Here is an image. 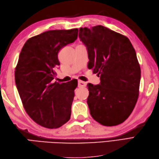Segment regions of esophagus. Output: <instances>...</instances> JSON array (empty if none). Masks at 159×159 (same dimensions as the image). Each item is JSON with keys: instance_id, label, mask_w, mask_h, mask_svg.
Segmentation results:
<instances>
[{"instance_id": "obj_1", "label": "esophagus", "mask_w": 159, "mask_h": 159, "mask_svg": "<svg viewBox=\"0 0 159 159\" xmlns=\"http://www.w3.org/2000/svg\"><path fill=\"white\" fill-rule=\"evenodd\" d=\"M86 86V83L84 81H81V80H79L78 82V87H85Z\"/></svg>"}]
</instances>
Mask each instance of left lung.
Returning a JSON list of instances; mask_svg holds the SVG:
<instances>
[{
    "label": "left lung",
    "mask_w": 159,
    "mask_h": 159,
    "mask_svg": "<svg viewBox=\"0 0 159 159\" xmlns=\"http://www.w3.org/2000/svg\"><path fill=\"white\" fill-rule=\"evenodd\" d=\"M86 46L89 68L98 73V85L87 84L92 117L103 126L121 124L133 111L139 96L141 69L128 38L103 26L79 29Z\"/></svg>",
    "instance_id": "obj_1"
}]
</instances>
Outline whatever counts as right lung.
Returning <instances> with one entry per match:
<instances>
[{
	"label": "right lung",
	"instance_id": "1",
	"mask_svg": "<svg viewBox=\"0 0 159 159\" xmlns=\"http://www.w3.org/2000/svg\"><path fill=\"white\" fill-rule=\"evenodd\" d=\"M79 30H52L29 39L20 52L15 80L25 109L40 126L57 128L70 120L78 83H54L58 53L77 39Z\"/></svg>",
	"mask_w": 159,
	"mask_h": 159
}]
</instances>
